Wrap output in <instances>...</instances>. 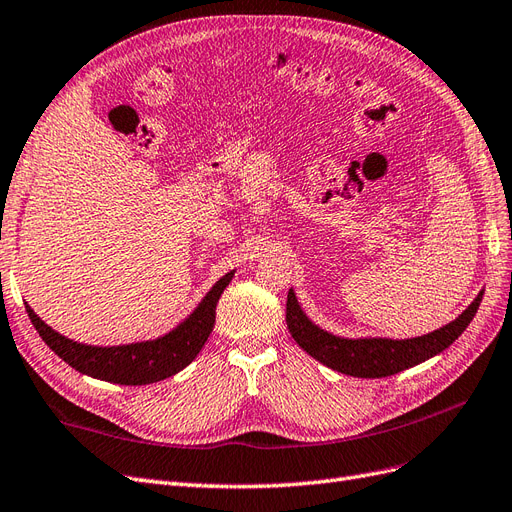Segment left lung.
Wrapping results in <instances>:
<instances>
[{"label": "left lung", "instance_id": "left-lung-1", "mask_svg": "<svg viewBox=\"0 0 512 512\" xmlns=\"http://www.w3.org/2000/svg\"><path fill=\"white\" fill-rule=\"evenodd\" d=\"M483 300V293L476 295V300L461 312V315L444 325L436 332L410 338V340H387V338H366V340H346L336 338L323 332L317 325H312L302 312L295 293L287 295V327L302 349L315 357L327 368L338 370L342 374L357 376V378H383L398 374L406 368L421 364L442 353L451 346L464 329L474 319L478 304Z\"/></svg>", "mask_w": 512, "mask_h": 512}]
</instances>
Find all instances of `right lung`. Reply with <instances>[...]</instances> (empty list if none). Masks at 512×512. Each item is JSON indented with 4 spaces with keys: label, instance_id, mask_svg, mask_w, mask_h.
I'll list each match as a JSON object with an SVG mask.
<instances>
[{
    "label": "right lung",
    "instance_id": "right-lung-1",
    "mask_svg": "<svg viewBox=\"0 0 512 512\" xmlns=\"http://www.w3.org/2000/svg\"><path fill=\"white\" fill-rule=\"evenodd\" d=\"M232 276L234 272L225 274L208 291L193 315L185 323H180L174 332L159 340L108 346V349L106 346H87L57 334L29 306L27 315L42 340L51 346V351H55L74 370L119 385H148L180 372L200 353L214 327L217 302Z\"/></svg>",
    "mask_w": 512,
    "mask_h": 512
}]
</instances>
